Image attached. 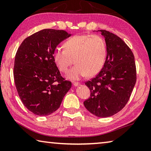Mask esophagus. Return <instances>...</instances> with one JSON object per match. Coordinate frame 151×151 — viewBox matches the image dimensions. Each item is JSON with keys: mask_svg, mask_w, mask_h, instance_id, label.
Segmentation results:
<instances>
[{"mask_svg": "<svg viewBox=\"0 0 151 151\" xmlns=\"http://www.w3.org/2000/svg\"><path fill=\"white\" fill-rule=\"evenodd\" d=\"M73 85L75 86H78L81 85V83H73Z\"/></svg>", "mask_w": 151, "mask_h": 151, "instance_id": "esophagus-1", "label": "esophagus"}]
</instances>
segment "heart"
Returning a JSON list of instances; mask_svg holds the SVG:
<instances>
[{
	"instance_id": "obj_1",
	"label": "heart",
	"mask_w": 151,
	"mask_h": 151,
	"mask_svg": "<svg viewBox=\"0 0 151 151\" xmlns=\"http://www.w3.org/2000/svg\"><path fill=\"white\" fill-rule=\"evenodd\" d=\"M64 49L57 48L52 57L60 71L67 72L74 63L76 65L66 75L73 81L79 80L87 75L93 76L103 68L106 57L104 40L98 35H75L66 40Z\"/></svg>"
}]
</instances>
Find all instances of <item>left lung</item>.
Here are the masks:
<instances>
[{
	"instance_id": "1",
	"label": "left lung",
	"mask_w": 151,
	"mask_h": 151,
	"mask_svg": "<svg viewBox=\"0 0 151 151\" xmlns=\"http://www.w3.org/2000/svg\"><path fill=\"white\" fill-rule=\"evenodd\" d=\"M98 31L105 40L106 60L101 72L85 83L91 95L84 105L94 115L103 118L126 105L136 83L137 71L134 55L126 43L107 30Z\"/></svg>"
}]
</instances>
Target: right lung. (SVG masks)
Listing matches in <instances>:
<instances>
[{
    "label": "right lung",
    "mask_w": 151,
    "mask_h": 151,
    "mask_svg": "<svg viewBox=\"0 0 151 151\" xmlns=\"http://www.w3.org/2000/svg\"><path fill=\"white\" fill-rule=\"evenodd\" d=\"M70 35L63 30L43 29L25 39L14 58V78L25 107L39 116H47L59 108L71 88L54 62L57 46Z\"/></svg>",
    "instance_id": "1"
}]
</instances>
